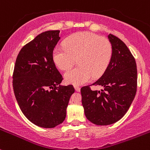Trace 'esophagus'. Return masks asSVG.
<instances>
[{"instance_id": "esophagus-1", "label": "esophagus", "mask_w": 150, "mask_h": 150, "mask_svg": "<svg viewBox=\"0 0 150 150\" xmlns=\"http://www.w3.org/2000/svg\"><path fill=\"white\" fill-rule=\"evenodd\" d=\"M74 87H75V91H79L80 90H81V87H79V86H74Z\"/></svg>"}]
</instances>
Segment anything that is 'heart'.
<instances>
[{
    "mask_svg": "<svg viewBox=\"0 0 150 150\" xmlns=\"http://www.w3.org/2000/svg\"><path fill=\"white\" fill-rule=\"evenodd\" d=\"M110 42L105 37L89 31L71 35L64 42V47H56L53 60L61 70L72 67L75 62L78 66L64 74L68 83L81 85L90 81L91 77L101 76L108 67L112 56Z\"/></svg>",
    "mask_w": 150,
    "mask_h": 150,
    "instance_id": "b5f03b06",
    "label": "heart"
}]
</instances>
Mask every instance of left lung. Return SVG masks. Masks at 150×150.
Instances as JSON below:
<instances>
[{"label":"left lung","instance_id":"obj_1","mask_svg":"<svg viewBox=\"0 0 150 150\" xmlns=\"http://www.w3.org/2000/svg\"><path fill=\"white\" fill-rule=\"evenodd\" d=\"M112 56L105 72L94 83L81 88L82 105L86 118L97 125H108L127 113L137 90V68L134 57L126 45L113 34L108 36ZM102 85L93 91L90 85Z\"/></svg>","mask_w":150,"mask_h":150}]
</instances>
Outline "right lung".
<instances>
[{
  "mask_svg": "<svg viewBox=\"0 0 150 150\" xmlns=\"http://www.w3.org/2000/svg\"><path fill=\"white\" fill-rule=\"evenodd\" d=\"M60 30H48L23 46L13 72V89L25 117L39 127L52 128L66 118L75 92L72 85L59 86L63 77L53 60Z\"/></svg>",
  "mask_w": 150,
  "mask_h": 150,
  "instance_id": "obj_1",
  "label": "right lung"
}]
</instances>
